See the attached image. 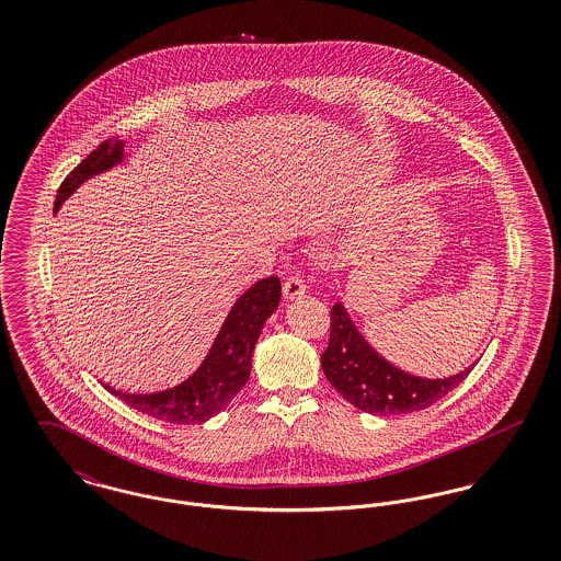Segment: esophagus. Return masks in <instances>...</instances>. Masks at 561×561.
Wrapping results in <instances>:
<instances>
[{
	"instance_id": "1",
	"label": "esophagus",
	"mask_w": 561,
	"mask_h": 561,
	"mask_svg": "<svg viewBox=\"0 0 561 561\" xmlns=\"http://www.w3.org/2000/svg\"><path fill=\"white\" fill-rule=\"evenodd\" d=\"M305 293H307V286H305L302 277L290 275V277L284 282V298H286V300H293L296 296H302Z\"/></svg>"
}]
</instances>
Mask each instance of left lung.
Wrapping results in <instances>:
<instances>
[{
  "label": "left lung",
  "mask_w": 561,
  "mask_h": 561,
  "mask_svg": "<svg viewBox=\"0 0 561 561\" xmlns=\"http://www.w3.org/2000/svg\"><path fill=\"white\" fill-rule=\"evenodd\" d=\"M321 368L348 403L380 416L425 410L446 398L473 370L469 366L450 378L403 373L366 343L341 302L330 311V341L321 353Z\"/></svg>",
  "instance_id": "left-lung-1"
}]
</instances>
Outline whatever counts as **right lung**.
<instances>
[{
	"instance_id": "1",
	"label": "right lung",
	"mask_w": 561,
	"mask_h": 561,
	"mask_svg": "<svg viewBox=\"0 0 561 561\" xmlns=\"http://www.w3.org/2000/svg\"><path fill=\"white\" fill-rule=\"evenodd\" d=\"M124 160V140L108 138L101 142L69 176L60 183L54 213L62 202L80 187L83 181L105 172ZM282 284L277 275L256 282L231 307L222 321L218 336L199 368L183 382L160 391H122L105 385L108 393L126 401L130 408L172 425H197L210 421L214 414L227 408L248 382L252 368V351L261 336L268 316L277 309Z\"/></svg>"
}]
</instances>
